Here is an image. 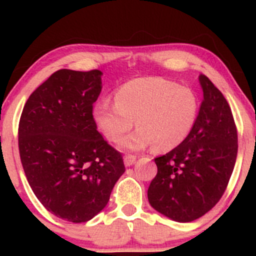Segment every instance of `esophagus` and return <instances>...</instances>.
Wrapping results in <instances>:
<instances>
[{
  "instance_id": "esophagus-1",
  "label": "esophagus",
  "mask_w": 256,
  "mask_h": 256,
  "mask_svg": "<svg viewBox=\"0 0 256 256\" xmlns=\"http://www.w3.org/2000/svg\"><path fill=\"white\" fill-rule=\"evenodd\" d=\"M135 161H136L135 154H126V156L124 157V162H125L126 167L132 166V164H135Z\"/></svg>"
}]
</instances>
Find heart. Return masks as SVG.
<instances>
[{
    "label": "heart",
    "instance_id": "b5f03b06",
    "mask_svg": "<svg viewBox=\"0 0 256 256\" xmlns=\"http://www.w3.org/2000/svg\"><path fill=\"white\" fill-rule=\"evenodd\" d=\"M115 104L98 102L92 118L99 132L110 142H118L132 128L122 146L138 150L154 144L168 151L182 144L194 128L198 99L190 88L162 78H138L121 85L114 95Z\"/></svg>",
    "mask_w": 256,
    "mask_h": 256
}]
</instances>
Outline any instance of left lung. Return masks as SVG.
<instances>
[{
    "instance_id": "obj_1",
    "label": "left lung",
    "mask_w": 256,
    "mask_h": 256,
    "mask_svg": "<svg viewBox=\"0 0 256 256\" xmlns=\"http://www.w3.org/2000/svg\"><path fill=\"white\" fill-rule=\"evenodd\" d=\"M203 100L194 128L182 144L154 158L150 204L176 222H192L210 210L224 194L238 154V132L226 98L204 74Z\"/></svg>"
}]
</instances>
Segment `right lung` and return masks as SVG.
Listing matches in <instances>:
<instances>
[{
	"label": "right lung",
	"mask_w": 256,
	"mask_h": 256,
	"mask_svg": "<svg viewBox=\"0 0 256 256\" xmlns=\"http://www.w3.org/2000/svg\"><path fill=\"white\" fill-rule=\"evenodd\" d=\"M102 72L60 69L30 94L18 125V148L36 197L58 218L84 223L104 209L125 172L122 154L92 118Z\"/></svg>",
	"instance_id": "right-lung-1"
}]
</instances>
